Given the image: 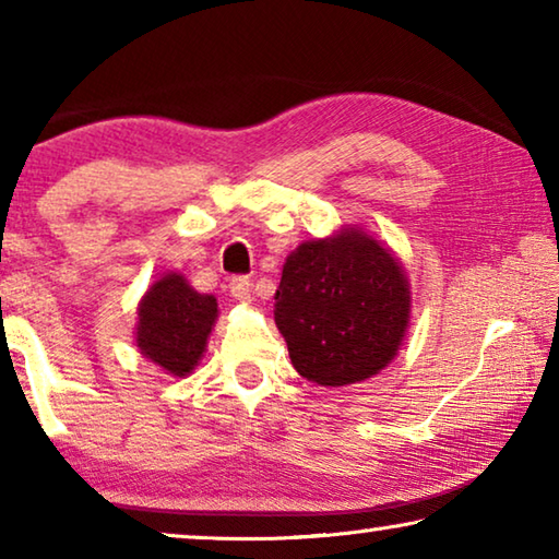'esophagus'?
Here are the masks:
<instances>
[{
  "instance_id": "1",
  "label": "esophagus",
  "mask_w": 559,
  "mask_h": 559,
  "mask_svg": "<svg viewBox=\"0 0 559 559\" xmlns=\"http://www.w3.org/2000/svg\"><path fill=\"white\" fill-rule=\"evenodd\" d=\"M229 288H231V296L239 300V302H249L251 300V281L249 278H234L231 283H229Z\"/></svg>"
}]
</instances>
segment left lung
<instances>
[{"instance_id": "obj_1", "label": "left lung", "mask_w": 559, "mask_h": 559, "mask_svg": "<svg viewBox=\"0 0 559 559\" xmlns=\"http://www.w3.org/2000/svg\"><path fill=\"white\" fill-rule=\"evenodd\" d=\"M273 316L300 377L345 386L370 380L400 353L412 286L382 241L343 226L288 253Z\"/></svg>"}]
</instances>
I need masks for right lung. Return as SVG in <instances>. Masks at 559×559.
Listing matches in <instances>:
<instances>
[{
  "label": "right lung",
  "instance_id": "1",
  "mask_svg": "<svg viewBox=\"0 0 559 559\" xmlns=\"http://www.w3.org/2000/svg\"><path fill=\"white\" fill-rule=\"evenodd\" d=\"M216 318V298L197 293L182 273L169 271L138 302L135 345L167 374L187 377L204 357Z\"/></svg>",
  "mask_w": 559,
  "mask_h": 559
}]
</instances>
